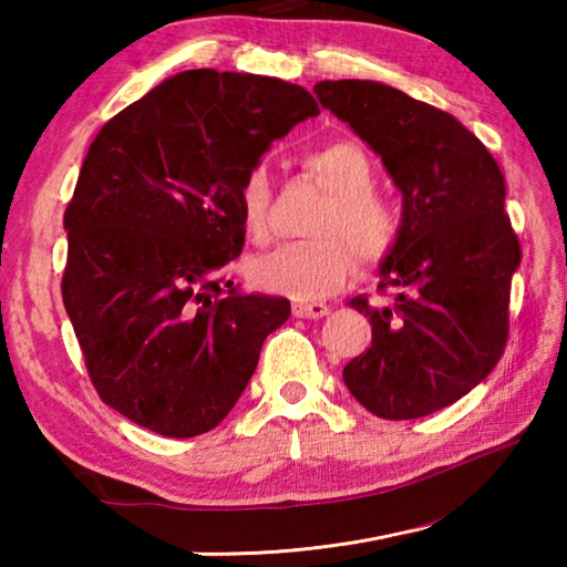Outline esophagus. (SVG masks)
Wrapping results in <instances>:
<instances>
[{
	"label": "esophagus",
	"mask_w": 567,
	"mask_h": 567,
	"mask_svg": "<svg viewBox=\"0 0 567 567\" xmlns=\"http://www.w3.org/2000/svg\"><path fill=\"white\" fill-rule=\"evenodd\" d=\"M328 312H330V307L324 302H295L292 305L295 318H305V320H320Z\"/></svg>",
	"instance_id": "34e87169"
}]
</instances>
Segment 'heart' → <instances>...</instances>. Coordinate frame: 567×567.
<instances>
[{"label": "heart", "instance_id": "1", "mask_svg": "<svg viewBox=\"0 0 567 567\" xmlns=\"http://www.w3.org/2000/svg\"><path fill=\"white\" fill-rule=\"evenodd\" d=\"M305 167L332 195L315 217L320 237L285 243L249 265V280L267 292L312 302L340 290L354 255L364 265H380L395 252L402 235L398 209L375 192L378 175L358 142L332 140L305 157ZM239 223L255 245L270 237L272 185L265 167H252L239 185Z\"/></svg>", "mask_w": 567, "mask_h": 567}]
</instances>
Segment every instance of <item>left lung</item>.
Listing matches in <instances>:
<instances>
[{"label":"left lung","instance_id":"left-lung-1","mask_svg":"<svg viewBox=\"0 0 567 567\" xmlns=\"http://www.w3.org/2000/svg\"><path fill=\"white\" fill-rule=\"evenodd\" d=\"M322 107L382 157L402 192V235L378 292L354 297L372 342L344 385L372 415L425 417L491 375L511 338L520 243L495 157L453 114L368 80L318 82Z\"/></svg>","mask_w":567,"mask_h":567}]
</instances>
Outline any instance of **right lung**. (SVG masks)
I'll use <instances>...</instances> for the list:
<instances>
[{
    "instance_id": "1",
    "label": "right lung",
    "mask_w": 567,
    "mask_h": 567,
    "mask_svg": "<svg viewBox=\"0 0 567 567\" xmlns=\"http://www.w3.org/2000/svg\"><path fill=\"white\" fill-rule=\"evenodd\" d=\"M320 114L300 84L189 70L104 124L64 209L62 300L100 400L165 437L209 433L243 395L285 297L239 295V185Z\"/></svg>"
}]
</instances>
